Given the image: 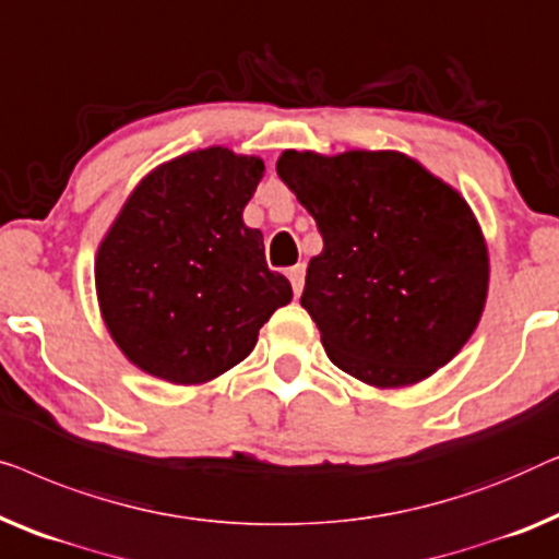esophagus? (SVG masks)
Listing matches in <instances>:
<instances>
[{
    "instance_id": "34e87169",
    "label": "esophagus",
    "mask_w": 559,
    "mask_h": 559,
    "mask_svg": "<svg viewBox=\"0 0 559 559\" xmlns=\"http://www.w3.org/2000/svg\"><path fill=\"white\" fill-rule=\"evenodd\" d=\"M304 276H306L304 265H294V269H288V278H290V286H294L296 296L304 290Z\"/></svg>"
}]
</instances>
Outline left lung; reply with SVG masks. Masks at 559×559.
<instances>
[{
	"label": "left lung",
	"instance_id": "obj_1",
	"mask_svg": "<svg viewBox=\"0 0 559 559\" xmlns=\"http://www.w3.org/2000/svg\"><path fill=\"white\" fill-rule=\"evenodd\" d=\"M276 171L324 238L301 306L329 359L395 390L459 355L489 296V248L463 194L392 148H286Z\"/></svg>",
	"mask_w": 559,
	"mask_h": 559
}]
</instances>
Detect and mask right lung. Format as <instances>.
<instances>
[{
    "label": "right lung",
    "instance_id": "add662e5",
    "mask_svg": "<svg viewBox=\"0 0 559 559\" xmlns=\"http://www.w3.org/2000/svg\"><path fill=\"white\" fill-rule=\"evenodd\" d=\"M261 156L207 146L159 164L126 198L96 253L100 319L141 372L204 384L240 365L271 313L290 304L263 233L242 210Z\"/></svg>",
    "mask_w": 559,
    "mask_h": 559
}]
</instances>
